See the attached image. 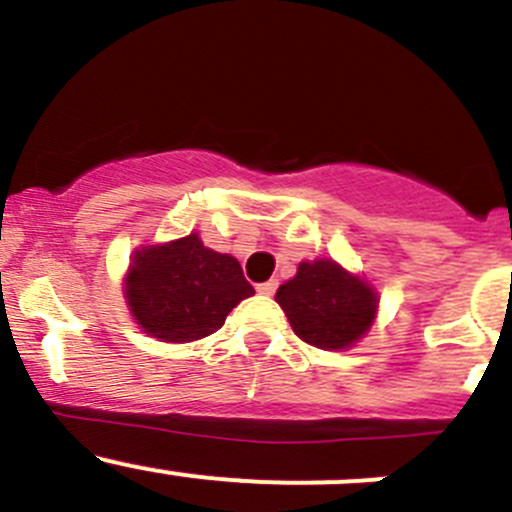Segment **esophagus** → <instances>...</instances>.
<instances>
[{"label": "esophagus", "instance_id": "obj_1", "mask_svg": "<svg viewBox=\"0 0 512 512\" xmlns=\"http://www.w3.org/2000/svg\"><path fill=\"white\" fill-rule=\"evenodd\" d=\"M277 289V280H270V282H262V285H257V292L265 294V297H272Z\"/></svg>", "mask_w": 512, "mask_h": 512}]
</instances>
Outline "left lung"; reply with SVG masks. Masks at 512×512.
Segmentation results:
<instances>
[{
  "mask_svg": "<svg viewBox=\"0 0 512 512\" xmlns=\"http://www.w3.org/2000/svg\"><path fill=\"white\" fill-rule=\"evenodd\" d=\"M275 299L294 334L324 352L354 347L379 312L376 289L329 257L299 262L297 275L280 285Z\"/></svg>",
  "mask_w": 512,
  "mask_h": 512,
  "instance_id": "left-lung-1",
  "label": "left lung"
}]
</instances>
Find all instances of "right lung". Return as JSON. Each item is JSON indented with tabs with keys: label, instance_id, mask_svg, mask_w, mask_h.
Masks as SVG:
<instances>
[{
	"label": "right lung",
	"instance_id": "add662e5",
	"mask_svg": "<svg viewBox=\"0 0 512 512\" xmlns=\"http://www.w3.org/2000/svg\"><path fill=\"white\" fill-rule=\"evenodd\" d=\"M252 294L240 262L205 247L198 232L136 247L123 277L131 317L148 337L168 344L210 337Z\"/></svg>",
	"mask_w": 512,
	"mask_h": 512
}]
</instances>
